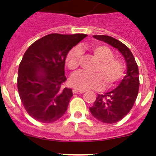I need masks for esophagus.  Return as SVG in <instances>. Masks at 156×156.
I'll use <instances>...</instances> for the list:
<instances>
[{
  "label": "esophagus",
  "instance_id": "esophagus-1",
  "mask_svg": "<svg viewBox=\"0 0 156 156\" xmlns=\"http://www.w3.org/2000/svg\"><path fill=\"white\" fill-rule=\"evenodd\" d=\"M73 92L74 94H81V93H83V92H84V91H78V90H76V89H73Z\"/></svg>",
  "mask_w": 156,
  "mask_h": 156
}]
</instances>
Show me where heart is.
<instances>
[{
  "label": "heart",
  "mask_w": 156,
  "mask_h": 156,
  "mask_svg": "<svg viewBox=\"0 0 156 156\" xmlns=\"http://www.w3.org/2000/svg\"><path fill=\"white\" fill-rule=\"evenodd\" d=\"M91 50L94 56L100 61L95 69V73L78 72L70 78L71 85L76 89H98L104 84L106 87L115 86L123 78L125 72L124 63L119 58L114 57L110 48L93 44ZM82 51L76 46L67 54L66 64L70 70H76L79 66Z\"/></svg>",
  "instance_id": "obj_1"
}]
</instances>
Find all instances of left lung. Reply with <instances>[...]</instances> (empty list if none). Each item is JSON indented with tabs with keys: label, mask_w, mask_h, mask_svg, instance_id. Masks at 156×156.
<instances>
[{
	"label": "left lung",
	"mask_w": 156,
	"mask_h": 156,
	"mask_svg": "<svg viewBox=\"0 0 156 156\" xmlns=\"http://www.w3.org/2000/svg\"><path fill=\"white\" fill-rule=\"evenodd\" d=\"M93 37L117 48L127 64L126 76L118 87L104 95H98L93 106L89 108L92 115L100 121L116 123L128 114L136 100L140 87L138 65L133 54L124 44L109 36L95 35Z\"/></svg>",
	"instance_id": "8db88e82"
}]
</instances>
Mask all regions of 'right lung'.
Returning <instances> with one entry per match:
<instances>
[{"instance_id": "1", "label": "right lung", "mask_w": 156, "mask_h": 156, "mask_svg": "<svg viewBox=\"0 0 156 156\" xmlns=\"http://www.w3.org/2000/svg\"><path fill=\"white\" fill-rule=\"evenodd\" d=\"M86 34H48L32 44L18 69L17 88L26 112L37 121L53 123L62 117L73 96L63 88L67 54Z\"/></svg>"}]
</instances>
